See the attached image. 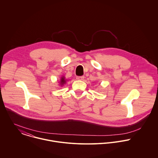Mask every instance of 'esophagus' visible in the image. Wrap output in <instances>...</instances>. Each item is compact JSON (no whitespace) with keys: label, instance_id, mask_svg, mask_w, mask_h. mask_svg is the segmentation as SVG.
Listing matches in <instances>:
<instances>
[{"label":"esophagus","instance_id":"esophagus-1","mask_svg":"<svg viewBox=\"0 0 158 158\" xmlns=\"http://www.w3.org/2000/svg\"><path fill=\"white\" fill-rule=\"evenodd\" d=\"M76 79H77V80H79V81H82V80H84V76H77V77H76Z\"/></svg>","mask_w":158,"mask_h":158}]
</instances>
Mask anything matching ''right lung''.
<instances>
[{
    "label": "right lung",
    "mask_w": 158,
    "mask_h": 158,
    "mask_svg": "<svg viewBox=\"0 0 158 158\" xmlns=\"http://www.w3.org/2000/svg\"><path fill=\"white\" fill-rule=\"evenodd\" d=\"M66 83V80H65V78L64 76H62L60 79V85H63L64 84Z\"/></svg>",
    "instance_id": "add662e5"
}]
</instances>
